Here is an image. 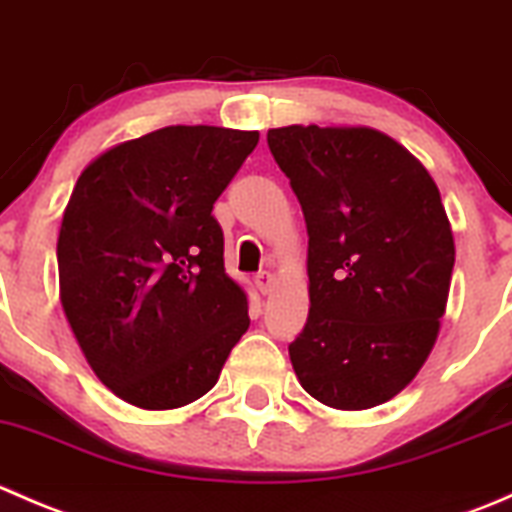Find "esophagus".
Here are the masks:
<instances>
[{
    "label": "esophagus",
    "instance_id": "esophagus-1",
    "mask_svg": "<svg viewBox=\"0 0 512 512\" xmlns=\"http://www.w3.org/2000/svg\"><path fill=\"white\" fill-rule=\"evenodd\" d=\"M255 287L260 294H270L272 287H275V277H272L270 272H260V275L255 277Z\"/></svg>",
    "mask_w": 512,
    "mask_h": 512
}]
</instances>
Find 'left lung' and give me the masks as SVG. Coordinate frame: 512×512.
Instances as JSON below:
<instances>
[{
    "mask_svg": "<svg viewBox=\"0 0 512 512\" xmlns=\"http://www.w3.org/2000/svg\"><path fill=\"white\" fill-rule=\"evenodd\" d=\"M267 146L309 235V317L289 344L294 374L332 409L384 404L418 374L446 312L456 247L441 193L374 128H272Z\"/></svg>",
    "mask_w": 512,
    "mask_h": 512,
    "instance_id": "8db88e82",
    "label": "left lung"
}]
</instances>
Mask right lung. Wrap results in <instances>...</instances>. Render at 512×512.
Returning <instances> with one entry per match:
<instances>
[{
	"label": "right lung",
	"instance_id": "obj_1",
	"mask_svg": "<svg viewBox=\"0 0 512 512\" xmlns=\"http://www.w3.org/2000/svg\"><path fill=\"white\" fill-rule=\"evenodd\" d=\"M260 133L168 126L98 156L61 223V304L98 379L128 404L208 394L250 327L215 200Z\"/></svg>",
	"mask_w": 512,
	"mask_h": 512
}]
</instances>
